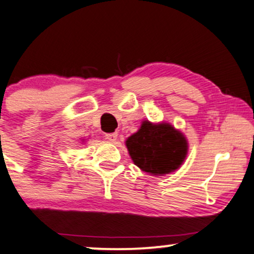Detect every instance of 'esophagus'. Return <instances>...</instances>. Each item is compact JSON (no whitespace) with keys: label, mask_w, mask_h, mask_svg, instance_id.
I'll use <instances>...</instances> for the list:
<instances>
[{"label":"esophagus","mask_w":254,"mask_h":254,"mask_svg":"<svg viewBox=\"0 0 254 254\" xmlns=\"http://www.w3.org/2000/svg\"><path fill=\"white\" fill-rule=\"evenodd\" d=\"M116 138H117V132L104 134V139H107L108 141H115L116 140Z\"/></svg>","instance_id":"obj_1"}]
</instances>
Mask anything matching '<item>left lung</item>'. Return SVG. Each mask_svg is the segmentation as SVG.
Segmentation results:
<instances>
[{
  "label": "left lung",
  "mask_w": 254,
  "mask_h": 254,
  "mask_svg": "<svg viewBox=\"0 0 254 254\" xmlns=\"http://www.w3.org/2000/svg\"><path fill=\"white\" fill-rule=\"evenodd\" d=\"M134 165L152 175L174 172L184 164L188 141L181 131L168 123H141L140 129L125 141Z\"/></svg>",
  "instance_id": "obj_1"
}]
</instances>
